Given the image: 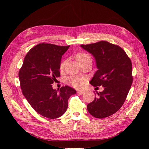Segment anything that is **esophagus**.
I'll return each instance as SVG.
<instances>
[{
  "mask_svg": "<svg viewBox=\"0 0 149 149\" xmlns=\"http://www.w3.org/2000/svg\"><path fill=\"white\" fill-rule=\"evenodd\" d=\"M77 91H78V93L79 94H84V91H81V90H78Z\"/></svg>",
  "mask_w": 149,
  "mask_h": 149,
  "instance_id": "esophagus-1",
  "label": "esophagus"
}]
</instances>
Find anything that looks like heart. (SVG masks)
Instances as JSON below:
<instances>
[{"label": "heart", "mask_w": 149, "mask_h": 149, "mask_svg": "<svg viewBox=\"0 0 149 149\" xmlns=\"http://www.w3.org/2000/svg\"><path fill=\"white\" fill-rule=\"evenodd\" d=\"M75 58H76V61H78V63H79V62H81L86 59H89V58H91V57L88 53H83V52H78L76 54ZM65 64H66V61H63L61 63L60 66V70H63L64 69ZM69 83L71 86H73L74 88H79L81 86V85H82L81 79L78 77H76V76H73V77H71L69 79Z\"/></svg>", "instance_id": "1"}]
</instances>
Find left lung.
Returning <instances> with one entry per match:
<instances>
[{
    "label": "left lung",
    "mask_w": 149,
    "mask_h": 149,
    "mask_svg": "<svg viewBox=\"0 0 149 149\" xmlns=\"http://www.w3.org/2000/svg\"><path fill=\"white\" fill-rule=\"evenodd\" d=\"M95 58L97 71L90 84L104 87L87 105L90 114L102 119L114 114L123 105L132 83V63L124 49L108 42L81 45Z\"/></svg>",
    "instance_id": "obj_1"
}]
</instances>
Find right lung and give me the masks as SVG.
Wrapping results in <instances>:
<instances>
[{
    "instance_id": "1",
    "label": "right lung",
    "mask_w": 149,
    "mask_h": 149,
    "mask_svg": "<svg viewBox=\"0 0 149 149\" xmlns=\"http://www.w3.org/2000/svg\"><path fill=\"white\" fill-rule=\"evenodd\" d=\"M69 46L40 43L25 56L19 77L24 96L33 109L41 116L56 119L63 115L68 106V99L76 90L65 86L58 90L52 84L60 77L62 55Z\"/></svg>"
}]
</instances>
